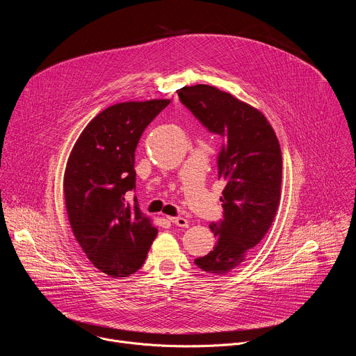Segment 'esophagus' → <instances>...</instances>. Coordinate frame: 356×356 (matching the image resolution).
I'll list each match as a JSON object with an SVG mask.
<instances>
[{
	"label": "esophagus",
	"mask_w": 356,
	"mask_h": 356,
	"mask_svg": "<svg viewBox=\"0 0 356 356\" xmlns=\"http://www.w3.org/2000/svg\"><path fill=\"white\" fill-rule=\"evenodd\" d=\"M169 218V221L172 222V224H175V225H177V227H181V228H187L188 227V221L186 220V218H183V217H168Z\"/></svg>",
	"instance_id": "obj_1"
}]
</instances>
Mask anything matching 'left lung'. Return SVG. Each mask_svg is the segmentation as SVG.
<instances>
[{
  "label": "left lung",
  "instance_id": "1",
  "mask_svg": "<svg viewBox=\"0 0 356 356\" xmlns=\"http://www.w3.org/2000/svg\"><path fill=\"white\" fill-rule=\"evenodd\" d=\"M181 103L210 132L225 139L218 155L224 218L211 224L217 243L194 264L210 275L236 269L269 231L280 202L282 150L257 108L207 84L177 90Z\"/></svg>",
  "mask_w": 356,
  "mask_h": 356
}]
</instances>
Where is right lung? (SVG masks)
Wrapping results in <instances>:
<instances>
[{"instance_id":"1","label":"right lung","mask_w":356,"mask_h":356,"mask_svg":"<svg viewBox=\"0 0 356 356\" xmlns=\"http://www.w3.org/2000/svg\"><path fill=\"white\" fill-rule=\"evenodd\" d=\"M170 99L127 101L94 117L67 159L63 194L72 231L88 261L111 277H128L158 235L150 218L127 201L135 188V149ZM136 198V197H135Z\"/></svg>"}]
</instances>
